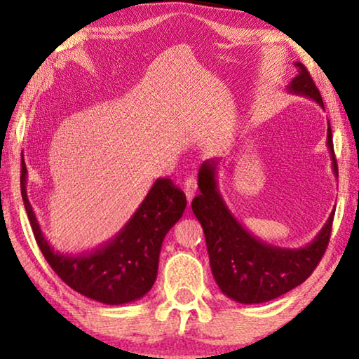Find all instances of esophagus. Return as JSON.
<instances>
[{"instance_id":"34e87169","label":"esophagus","mask_w":359,"mask_h":359,"mask_svg":"<svg viewBox=\"0 0 359 359\" xmlns=\"http://www.w3.org/2000/svg\"><path fill=\"white\" fill-rule=\"evenodd\" d=\"M184 190H185L187 201H188V204H190L191 199L194 198V193H196V180H194L193 177L187 179L185 184H184Z\"/></svg>"}]
</instances>
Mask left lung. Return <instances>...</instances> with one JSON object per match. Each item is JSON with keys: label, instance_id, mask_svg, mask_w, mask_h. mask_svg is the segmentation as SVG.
<instances>
[{"label": "left lung", "instance_id": "1", "mask_svg": "<svg viewBox=\"0 0 359 359\" xmlns=\"http://www.w3.org/2000/svg\"><path fill=\"white\" fill-rule=\"evenodd\" d=\"M294 66L297 74L287 85V92L312 100L325 111L323 100L309 71L297 62ZM326 145L332 172L337 177L330 120ZM218 158H210L199 168V194L191 203L205 236L212 274L222 293L236 302L261 304L276 299L306 282L320 263L330 242L334 210L307 245L288 248L267 244L252 234L224 203L218 188Z\"/></svg>", "mask_w": 359, "mask_h": 359}]
</instances>
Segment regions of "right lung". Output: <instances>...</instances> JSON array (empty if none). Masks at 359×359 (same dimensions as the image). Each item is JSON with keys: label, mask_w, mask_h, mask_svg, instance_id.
Segmentation results:
<instances>
[{"label": "right lung", "mask_w": 359, "mask_h": 359, "mask_svg": "<svg viewBox=\"0 0 359 359\" xmlns=\"http://www.w3.org/2000/svg\"><path fill=\"white\" fill-rule=\"evenodd\" d=\"M28 171L22 158L20 190L34 239L53 271L69 287L107 306L137 301L154 287L163 241L187 208L171 179L160 177L117 234L92 250L58 252L42 233L27 193Z\"/></svg>", "instance_id": "add662e5"}]
</instances>
